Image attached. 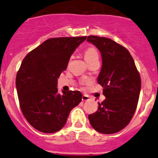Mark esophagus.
Returning <instances> with one entry per match:
<instances>
[{"label": "esophagus", "mask_w": 158, "mask_h": 158, "mask_svg": "<svg viewBox=\"0 0 158 158\" xmlns=\"http://www.w3.org/2000/svg\"><path fill=\"white\" fill-rule=\"evenodd\" d=\"M89 99V97L88 96H86V95H83L82 97V100L83 101V102H85V101H87Z\"/></svg>", "instance_id": "1"}]
</instances>
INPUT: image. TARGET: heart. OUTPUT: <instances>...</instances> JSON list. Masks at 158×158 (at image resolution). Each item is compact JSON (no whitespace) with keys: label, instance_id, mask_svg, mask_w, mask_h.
Segmentation results:
<instances>
[{"label":"heart","instance_id":"heart-1","mask_svg":"<svg viewBox=\"0 0 158 158\" xmlns=\"http://www.w3.org/2000/svg\"><path fill=\"white\" fill-rule=\"evenodd\" d=\"M84 59L87 63L95 59H99V52L97 49L95 47H89L87 48L84 53Z\"/></svg>","mask_w":158,"mask_h":158}]
</instances>
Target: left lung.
Wrapping results in <instances>:
<instances>
[{
  "mask_svg": "<svg viewBox=\"0 0 158 158\" xmlns=\"http://www.w3.org/2000/svg\"><path fill=\"white\" fill-rule=\"evenodd\" d=\"M86 41L101 53L102 67L97 81L106 99L89 115L93 129L101 134L117 133L132 119L141 88L140 74L127 48L110 38L88 36Z\"/></svg>",
  "mask_w": 158,
  "mask_h": 158,
  "instance_id": "obj_1",
  "label": "left lung"
}]
</instances>
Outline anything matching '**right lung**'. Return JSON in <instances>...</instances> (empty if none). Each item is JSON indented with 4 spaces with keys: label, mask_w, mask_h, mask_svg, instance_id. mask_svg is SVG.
<instances>
[{
    "label": "right lung",
    "mask_w": 158,
    "mask_h": 158,
    "mask_svg": "<svg viewBox=\"0 0 158 158\" xmlns=\"http://www.w3.org/2000/svg\"><path fill=\"white\" fill-rule=\"evenodd\" d=\"M86 37L48 39L23 59L16 76L20 107L27 121L38 131H60L69 114L82 101L79 91L58 92V79L70 57Z\"/></svg>",
    "instance_id": "right-lung-1"
}]
</instances>
